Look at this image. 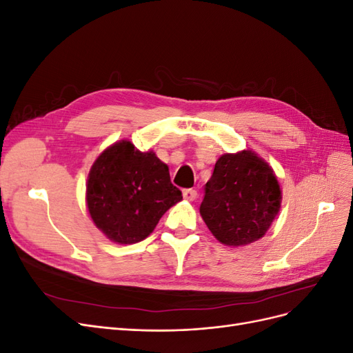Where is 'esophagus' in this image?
Here are the masks:
<instances>
[{
  "mask_svg": "<svg viewBox=\"0 0 353 353\" xmlns=\"http://www.w3.org/2000/svg\"><path fill=\"white\" fill-rule=\"evenodd\" d=\"M183 196H184L185 200L193 201L197 197V191L193 190V188H185V190H183Z\"/></svg>",
  "mask_w": 353,
  "mask_h": 353,
  "instance_id": "34e87169",
  "label": "esophagus"
}]
</instances>
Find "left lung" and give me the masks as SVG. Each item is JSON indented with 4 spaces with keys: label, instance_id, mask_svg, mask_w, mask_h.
Masks as SVG:
<instances>
[{
    "label": "left lung",
    "instance_id": "8db88e82",
    "mask_svg": "<svg viewBox=\"0 0 353 353\" xmlns=\"http://www.w3.org/2000/svg\"><path fill=\"white\" fill-rule=\"evenodd\" d=\"M281 208L272 168L252 150L222 154L205 187L200 215L225 245H245L265 236Z\"/></svg>",
    "mask_w": 353,
    "mask_h": 353
}]
</instances>
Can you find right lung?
Here are the masks:
<instances>
[{
    "mask_svg": "<svg viewBox=\"0 0 353 353\" xmlns=\"http://www.w3.org/2000/svg\"><path fill=\"white\" fill-rule=\"evenodd\" d=\"M181 200L168 165L128 140L105 148L90 170L88 212L95 227L114 243L144 240L163 213Z\"/></svg>",
    "mask_w": 353,
    "mask_h": 353,
    "instance_id": "add662e5",
    "label": "right lung"
}]
</instances>
